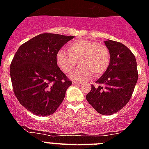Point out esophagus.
Instances as JSON below:
<instances>
[{"mask_svg":"<svg viewBox=\"0 0 149 149\" xmlns=\"http://www.w3.org/2000/svg\"><path fill=\"white\" fill-rule=\"evenodd\" d=\"M72 84H74V85H80V84H81V82L77 81H72Z\"/></svg>","mask_w":149,"mask_h":149,"instance_id":"esophagus-1","label":"esophagus"}]
</instances>
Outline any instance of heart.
<instances>
[{"mask_svg":"<svg viewBox=\"0 0 149 149\" xmlns=\"http://www.w3.org/2000/svg\"><path fill=\"white\" fill-rule=\"evenodd\" d=\"M81 64L71 74L77 80H86L92 76L98 77L104 73L110 63V52L105 45L89 40H77L68 45V51L60 49L56 54V62L65 73H69Z\"/></svg>","mask_w":149,"mask_h":149,"instance_id":"b5f03b06","label":"heart"}]
</instances>
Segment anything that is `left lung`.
Wrapping results in <instances>:
<instances>
[{
	"label": "left lung",
	"mask_w": 149,
	"mask_h": 149,
	"mask_svg": "<svg viewBox=\"0 0 149 149\" xmlns=\"http://www.w3.org/2000/svg\"><path fill=\"white\" fill-rule=\"evenodd\" d=\"M110 52V63L98 81V87L92 85L86 98L102 115H112L125 106L132 96L138 79L135 56L122 43L104 42Z\"/></svg>",
	"instance_id": "1"
}]
</instances>
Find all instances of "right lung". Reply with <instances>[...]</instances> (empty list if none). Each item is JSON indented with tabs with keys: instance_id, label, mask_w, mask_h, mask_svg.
<instances>
[{
	"instance_id": "add662e5",
	"label": "right lung",
	"mask_w": 149,
	"mask_h": 149,
	"mask_svg": "<svg viewBox=\"0 0 149 149\" xmlns=\"http://www.w3.org/2000/svg\"><path fill=\"white\" fill-rule=\"evenodd\" d=\"M74 36L42 33L22 44L10 65L13 92L21 104L37 116L53 114L72 81L56 63V54Z\"/></svg>"
}]
</instances>
